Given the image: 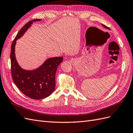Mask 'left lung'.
Segmentation results:
<instances>
[{
	"label": "left lung",
	"mask_w": 133,
	"mask_h": 133,
	"mask_svg": "<svg viewBox=\"0 0 133 133\" xmlns=\"http://www.w3.org/2000/svg\"><path fill=\"white\" fill-rule=\"evenodd\" d=\"M102 26H103L104 28H106V29H110V28H108V27H107V26H105V25H102Z\"/></svg>",
	"instance_id": "obj_1"
}]
</instances>
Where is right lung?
Listing matches in <instances>:
<instances>
[{
    "mask_svg": "<svg viewBox=\"0 0 133 133\" xmlns=\"http://www.w3.org/2000/svg\"><path fill=\"white\" fill-rule=\"evenodd\" d=\"M40 20L33 19L22 27L13 41L10 54L13 81L23 94L35 99H43L53 92L56 87L55 77L57 69L63 59L62 57L48 58L43 65L32 71L25 70L18 65L15 53L16 40L24 34L31 26L32 22Z\"/></svg>",
    "mask_w": 133,
    "mask_h": 133,
    "instance_id": "1",
    "label": "right lung"
}]
</instances>
